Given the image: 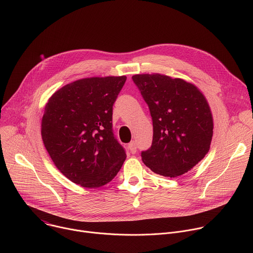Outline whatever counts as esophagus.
I'll return each instance as SVG.
<instances>
[{
  "instance_id": "1",
  "label": "esophagus",
  "mask_w": 253,
  "mask_h": 253,
  "mask_svg": "<svg viewBox=\"0 0 253 253\" xmlns=\"http://www.w3.org/2000/svg\"><path fill=\"white\" fill-rule=\"evenodd\" d=\"M128 148H129V150H130V152L132 153V154H135L136 152H137V145H136V142H134V141H132L129 145H128Z\"/></svg>"
}]
</instances>
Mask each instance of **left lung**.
Wrapping results in <instances>:
<instances>
[{
  "instance_id": "obj_1",
  "label": "left lung",
  "mask_w": 253,
  "mask_h": 253,
  "mask_svg": "<svg viewBox=\"0 0 253 253\" xmlns=\"http://www.w3.org/2000/svg\"><path fill=\"white\" fill-rule=\"evenodd\" d=\"M149 107L153 140L142 161L154 173L174 178L207 154L213 135L209 105L197 87L182 79L141 74L132 77Z\"/></svg>"
}]
</instances>
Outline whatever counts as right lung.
Returning a JSON list of instances; mask_svg holds the SVG:
<instances>
[{
    "instance_id": "add662e5",
    "label": "right lung",
    "mask_w": 253,
    "mask_h": 253,
    "mask_svg": "<svg viewBox=\"0 0 253 253\" xmlns=\"http://www.w3.org/2000/svg\"><path fill=\"white\" fill-rule=\"evenodd\" d=\"M127 77H93L55 92L45 107L42 139L56 167L87 188L109 183L126 151L113 132V105Z\"/></svg>"
}]
</instances>
